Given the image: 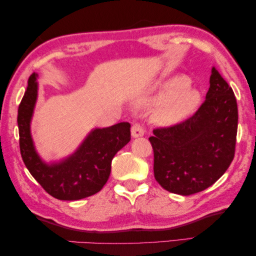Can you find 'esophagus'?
Wrapping results in <instances>:
<instances>
[{"mask_svg": "<svg viewBox=\"0 0 256 256\" xmlns=\"http://www.w3.org/2000/svg\"><path fill=\"white\" fill-rule=\"evenodd\" d=\"M144 135V128L143 124L140 122H134L132 126V137H140Z\"/></svg>", "mask_w": 256, "mask_h": 256, "instance_id": "esophagus-1", "label": "esophagus"}]
</instances>
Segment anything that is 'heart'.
<instances>
[{"mask_svg":"<svg viewBox=\"0 0 256 256\" xmlns=\"http://www.w3.org/2000/svg\"><path fill=\"white\" fill-rule=\"evenodd\" d=\"M188 78L186 76H178L167 82L164 87V96L172 95L178 91L174 98L160 110L156 121L160 124L172 126L178 124L194 112L200 103V95L194 89L186 88Z\"/></svg>","mask_w":256,"mask_h":256,"instance_id":"heart-1","label":"heart"}]
</instances>
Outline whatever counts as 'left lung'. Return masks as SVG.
Segmentation results:
<instances>
[{"label": "left lung", "instance_id": "left-lung-1", "mask_svg": "<svg viewBox=\"0 0 256 256\" xmlns=\"http://www.w3.org/2000/svg\"><path fill=\"white\" fill-rule=\"evenodd\" d=\"M238 128L232 88L212 70L206 100L188 119L153 129L154 178L164 190L182 196L206 190L232 162Z\"/></svg>", "mask_w": 256, "mask_h": 256}]
</instances>
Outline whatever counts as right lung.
I'll use <instances>...</instances> for the list:
<instances>
[{"label":"right lung","instance_id":"obj_1","mask_svg":"<svg viewBox=\"0 0 256 256\" xmlns=\"http://www.w3.org/2000/svg\"><path fill=\"white\" fill-rule=\"evenodd\" d=\"M35 78V74L28 78V84L18 108L19 148L24 164L54 198L78 200L97 194L108 182L113 156L130 140V124L120 122L108 128L96 129L68 160L46 166L35 152L30 132L38 95Z\"/></svg>","mask_w":256,"mask_h":256}]
</instances>
